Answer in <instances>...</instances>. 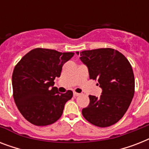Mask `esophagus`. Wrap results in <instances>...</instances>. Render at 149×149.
Returning <instances> with one entry per match:
<instances>
[{
    "mask_svg": "<svg viewBox=\"0 0 149 149\" xmlns=\"http://www.w3.org/2000/svg\"><path fill=\"white\" fill-rule=\"evenodd\" d=\"M79 95H80V93H77V92H73V96H74V97H78V96Z\"/></svg>",
    "mask_w": 149,
    "mask_h": 149,
    "instance_id": "obj_1",
    "label": "esophagus"
}]
</instances>
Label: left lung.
<instances>
[{"instance_id": "1", "label": "left lung", "mask_w": 149, "mask_h": 149, "mask_svg": "<svg viewBox=\"0 0 149 149\" xmlns=\"http://www.w3.org/2000/svg\"><path fill=\"white\" fill-rule=\"evenodd\" d=\"M79 55L88 68L90 79H97L102 89L100 97L89 96L90 104L82 110V114L97 127L114 125L126 113L134 97L132 65L122 53L111 48L85 50Z\"/></svg>"}]
</instances>
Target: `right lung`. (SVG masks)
Masks as SVG:
<instances>
[{"label": "right lung", "mask_w": 149, "mask_h": 149, "mask_svg": "<svg viewBox=\"0 0 149 149\" xmlns=\"http://www.w3.org/2000/svg\"><path fill=\"white\" fill-rule=\"evenodd\" d=\"M73 52H59L37 48L28 52L15 65L12 74L13 97L20 113L37 126L52 125L63 114L72 92L60 93L54 86L64 63Z\"/></svg>", "instance_id": "obj_1"}]
</instances>
